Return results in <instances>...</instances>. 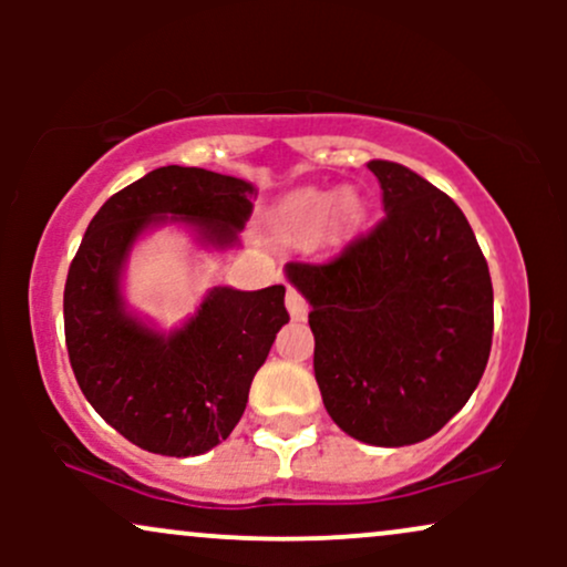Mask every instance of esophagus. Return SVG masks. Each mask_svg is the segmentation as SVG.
I'll list each match as a JSON object with an SVG mask.
<instances>
[{"mask_svg":"<svg viewBox=\"0 0 567 567\" xmlns=\"http://www.w3.org/2000/svg\"><path fill=\"white\" fill-rule=\"evenodd\" d=\"M285 303H288V311L292 320H306V311H309V303L301 296V290L288 288V296H285Z\"/></svg>","mask_w":567,"mask_h":567,"instance_id":"obj_1","label":"esophagus"}]
</instances>
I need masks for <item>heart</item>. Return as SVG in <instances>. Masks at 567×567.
<instances>
[{
    "label": "heart",
    "instance_id": "1",
    "mask_svg": "<svg viewBox=\"0 0 567 567\" xmlns=\"http://www.w3.org/2000/svg\"><path fill=\"white\" fill-rule=\"evenodd\" d=\"M362 210H365V202L354 188H341L336 197H330L328 192H317V188H306V192L285 202L282 220L292 231L311 234L320 229L328 218H333L341 226L354 224L362 218Z\"/></svg>",
    "mask_w": 567,
    "mask_h": 567
}]
</instances>
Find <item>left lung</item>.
I'll use <instances>...</instances> for the list:
<instances>
[{"mask_svg": "<svg viewBox=\"0 0 567 567\" xmlns=\"http://www.w3.org/2000/svg\"><path fill=\"white\" fill-rule=\"evenodd\" d=\"M383 216L328 261L285 266L309 301L315 379L349 437L402 447L437 434L483 379L493 285L461 207L405 165L368 162Z\"/></svg>", "mask_w": 567, "mask_h": 567, "instance_id": "left-lung-1", "label": "left lung"}]
</instances>
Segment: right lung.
<instances>
[{
	"instance_id": "add662e5",
	"label": "right lung",
	"mask_w": 567,
	"mask_h": 567,
	"mask_svg": "<svg viewBox=\"0 0 567 567\" xmlns=\"http://www.w3.org/2000/svg\"><path fill=\"white\" fill-rule=\"evenodd\" d=\"M252 194L231 175L157 167L103 202L69 266L63 328L76 383L95 413L143 451L186 458L229 437L290 315L282 285L213 288L184 328L157 333L122 301L130 247L167 220L194 226L202 245H237Z\"/></svg>"
}]
</instances>
